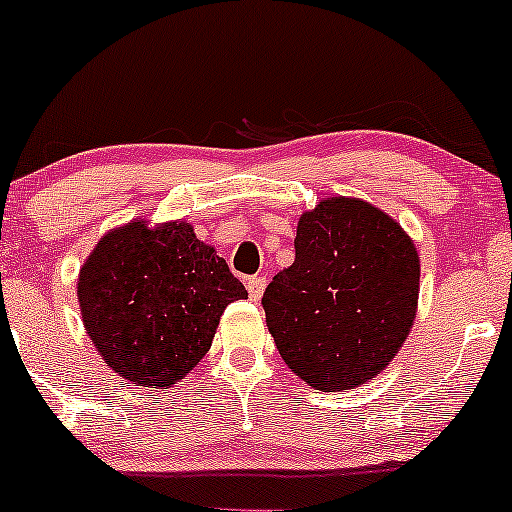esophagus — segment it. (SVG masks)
Listing matches in <instances>:
<instances>
[{"label": "esophagus", "instance_id": "esophagus-1", "mask_svg": "<svg viewBox=\"0 0 512 512\" xmlns=\"http://www.w3.org/2000/svg\"><path fill=\"white\" fill-rule=\"evenodd\" d=\"M245 286H248L250 301H260L264 286H267V279H264V276H250V279H245Z\"/></svg>", "mask_w": 512, "mask_h": 512}]
</instances>
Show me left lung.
Masks as SVG:
<instances>
[{
	"label": "left lung",
	"instance_id": "1",
	"mask_svg": "<svg viewBox=\"0 0 512 512\" xmlns=\"http://www.w3.org/2000/svg\"><path fill=\"white\" fill-rule=\"evenodd\" d=\"M296 260L262 296L276 349L322 392L378 375L407 339L419 298V255L402 226L358 199L305 211Z\"/></svg>",
	"mask_w": 512,
	"mask_h": 512
}]
</instances>
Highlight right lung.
Segmentation results:
<instances>
[{"label":"right lung","mask_w":512,"mask_h":512,"mask_svg":"<svg viewBox=\"0 0 512 512\" xmlns=\"http://www.w3.org/2000/svg\"><path fill=\"white\" fill-rule=\"evenodd\" d=\"M248 298L223 257L187 223L108 233L79 274L84 325L127 383L168 387L209 351L228 303Z\"/></svg>","instance_id":"add662e5"}]
</instances>
